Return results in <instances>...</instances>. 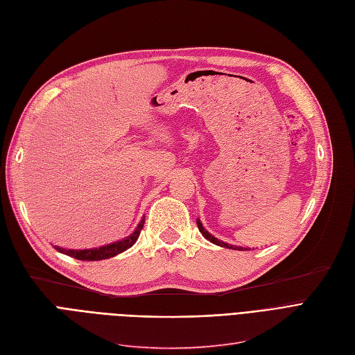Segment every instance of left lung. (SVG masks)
Returning <instances> with one entry per match:
<instances>
[{"label":"left lung","instance_id":"left-lung-1","mask_svg":"<svg viewBox=\"0 0 355 355\" xmlns=\"http://www.w3.org/2000/svg\"><path fill=\"white\" fill-rule=\"evenodd\" d=\"M196 222H198L199 231L202 232L203 237H205L206 240L211 241V243H214V244H216V245H220V247H225V248H231V250H240V252H244V250H252V248H247V247H239V245H231V244H228V243H225V241H220V240H218L216 237H214V235H212L211 232L205 230V227H203V224L200 222V219H198Z\"/></svg>","mask_w":355,"mask_h":355}]
</instances>
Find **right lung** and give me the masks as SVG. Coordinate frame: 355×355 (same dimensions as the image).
Masks as SVG:
<instances>
[{"instance_id": "obj_1", "label": "right lung", "mask_w": 355, "mask_h": 355, "mask_svg": "<svg viewBox=\"0 0 355 355\" xmlns=\"http://www.w3.org/2000/svg\"><path fill=\"white\" fill-rule=\"evenodd\" d=\"M143 225H144V216L139 222V225L136 227V230L131 232L130 235H127L125 239L118 240V241L107 244V245H101V247H95V248H85V250H71V248H64V247H60V245H54V248L62 254H67V256L78 259V260L95 261V260L110 259V257H114L116 254H120V253L128 250V248L137 241Z\"/></svg>"}]
</instances>
